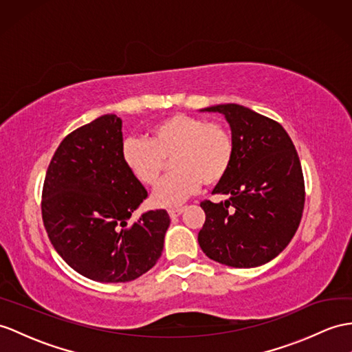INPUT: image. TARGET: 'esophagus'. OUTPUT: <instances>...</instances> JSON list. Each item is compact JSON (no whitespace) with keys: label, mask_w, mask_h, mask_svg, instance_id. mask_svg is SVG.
I'll use <instances>...</instances> for the list:
<instances>
[{"label":"esophagus","mask_w":352,"mask_h":352,"mask_svg":"<svg viewBox=\"0 0 352 352\" xmlns=\"http://www.w3.org/2000/svg\"><path fill=\"white\" fill-rule=\"evenodd\" d=\"M185 210V208H175V209H168V215L170 218H177L181 213Z\"/></svg>","instance_id":"1"}]
</instances>
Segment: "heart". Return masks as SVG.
Returning a JSON list of instances; mask_svg holds the SVG:
<instances>
[{
	"mask_svg": "<svg viewBox=\"0 0 352 352\" xmlns=\"http://www.w3.org/2000/svg\"><path fill=\"white\" fill-rule=\"evenodd\" d=\"M128 171L146 186H155L171 160L173 175L166 177L152 194L162 208L182 204L200 190L201 184L215 185L233 164L234 140L219 122L191 115H171L151 128L149 140L126 139L121 148Z\"/></svg>",
	"mask_w": 352,
	"mask_h": 352,
	"instance_id": "1",
	"label": "heart"
}]
</instances>
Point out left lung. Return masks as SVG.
Wrapping results in <instances>:
<instances>
[{
	"mask_svg": "<svg viewBox=\"0 0 352 352\" xmlns=\"http://www.w3.org/2000/svg\"><path fill=\"white\" fill-rule=\"evenodd\" d=\"M204 110L226 116L234 158L212 191L228 199L200 203L206 221L199 243L213 261L256 267L284 251L298 228L305 208L302 164L279 122L233 102Z\"/></svg>",
	"mask_w": 352,
	"mask_h": 352,
	"instance_id": "obj_1",
	"label": "left lung"
}]
</instances>
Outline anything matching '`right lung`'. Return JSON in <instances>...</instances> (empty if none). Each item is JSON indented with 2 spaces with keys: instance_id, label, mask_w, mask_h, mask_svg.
<instances>
[{
  "instance_id": "obj_1",
  "label": "right lung",
  "mask_w": 352,
  "mask_h": 352,
  "mask_svg": "<svg viewBox=\"0 0 352 352\" xmlns=\"http://www.w3.org/2000/svg\"><path fill=\"white\" fill-rule=\"evenodd\" d=\"M122 121L102 115L68 134L46 171L41 217L63 260L97 282H130L162 252L170 217L149 210L130 224L148 191L121 157Z\"/></svg>"
}]
</instances>
